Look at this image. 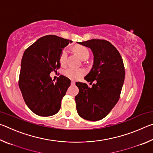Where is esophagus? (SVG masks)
Returning a JSON list of instances; mask_svg holds the SVG:
<instances>
[{"label":"esophagus","mask_w":153,"mask_h":153,"mask_svg":"<svg viewBox=\"0 0 153 153\" xmlns=\"http://www.w3.org/2000/svg\"><path fill=\"white\" fill-rule=\"evenodd\" d=\"M75 83H76V82L74 81V80H71V84L72 85H74Z\"/></svg>","instance_id":"obj_1"}]
</instances>
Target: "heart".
Wrapping results in <instances>:
<instances>
[{"instance_id": "obj_1", "label": "heart", "mask_w": 153, "mask_h": 153, "mask_svg": "<svg viewBox=\"0 0 153 153\" xmlns=\"http://www.w3.org/2000/svg\"><path fill=\"white\" fill-rule=\"evenodd\" d=\"M76 52L77 55L79 56V57L83 60L84 59H87L89 57V51L88 49L84 47V46H78L76 48ZM67 51L63 50L62 51L61 54L60 59H59V61L61 65H65L67 63ZM64 74L67 77L69 78L73 79H77L81 77L82 76L86 74L84 69H76L74 68V67H68L64 71Z\"/></svg>"}]
</instances>
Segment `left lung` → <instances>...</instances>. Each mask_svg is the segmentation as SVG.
<instances>
[{
    "label": "left lung",
    "mask_w": 153,
    "mask_h": 153,
    "mask_svg": "<svg viewBox=\"0 0 153 153\" xmlns=\"http://www.w3.org/2000/svg\"><path fill=\"white\" fill-rule=\"evenodd\" d=\"M77 43L91 48L94 62L84 77L92 87L86 83H76L79 88L75 97L77 111L84 120L98 121L110 113L120 99L125 78L123 59L117 48L107 40L92 39Z\"/></svg>",
    "instance_id": "1"
}]
</instances>
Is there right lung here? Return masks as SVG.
Returning <instances> with one entry per match:
<instances>
[{"mask_svg":"<svg viewBox=\"0 0 153 153\" xmlns=\"http://www.w3.org/2000/svg\"><path fill=\"white\" fill-rule=\"evenodd\" d=\"M71 42L55 35L43 36L25 51L22 59L19 86L25 104L36 115L57 113L71 80L61 75L56 81L50 74L60 68L63 48Z\"/></svg>","mask_w":153,"mask_h":153,"instance_id":"right-lung-1","label":"right lung"}]
</instances>
